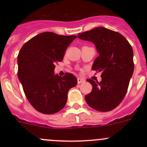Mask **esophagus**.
<instances>
[{
  "label": "esophagus",
  "instance_id": "1",
  "mask_svg": "<svg viewBox=\"0 0 147 147\" xmlns=\"http://www.w3.org/2000/svg\"><path fill=\"white\" fill-rule=\"evenodd\" d=\"M84 82V79H82V78H78V84H81V83Z\"/></svg>",
  "mask_w": 147,
  "mask_h": 147
}]
</instances>
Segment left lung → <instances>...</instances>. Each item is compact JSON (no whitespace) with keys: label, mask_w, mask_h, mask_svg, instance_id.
Masks as SVG:
<instances>
[{"label":"left lung","mask_w":147,"mask_h":147,"mask_svg":"<svg viewBox=\"0 0 147 147\" xmlns=\"http://www.w3.org/2000/svg\"><path fill=\"white\" fill-rule=\"evenodd\" d=\"M78 37L96 45L99 56L92 69L102 72L101 82L87 80L92 90L84 97L86 102L100 112L112 110L124 99L134 72L132 47L119 32L104 27L78 33Z\"/></svg>","instance_id":"left-lung-1"}]
</instances>
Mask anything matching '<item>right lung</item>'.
Instances as JSON below:
<instances>
[{"label": "right lung", "mask_w": 147, "mask_h": 147, "mask_svg": "<svg viewBox=\"0 0 147 147\" xmlns=\"http://www.w3.org/2000/svg\"><path fill=\"white\" fill-rule=\"evenodd\" d=\"M76 35H59L52 32L38 34L26 42L18 55V77L28 100L39 112L52 115L65 106L67 92L78 83L71 73L54 74L56 63Z\"/></svg>", "instance_id": "add662e5"}]
</instances>
